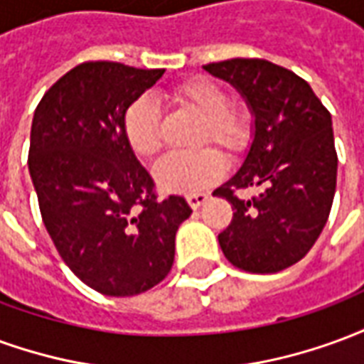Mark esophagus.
<instances>
[{"label": "esophagus", "instance_id": "1", "mask_svg": "<svg viewBox=\"0 0 364 364\" xmlns=\"http://www.w3.org/2000/svg\"><path fill=\"white\" fill-rule=\"evenodd\" d=\"M206 200H208V195H205V193H197V195H189V197H187V203H189L191 208H195V210L205 205Z\"/></svg>", "mask_w": 364, "mask_h": 364}]
</instances>
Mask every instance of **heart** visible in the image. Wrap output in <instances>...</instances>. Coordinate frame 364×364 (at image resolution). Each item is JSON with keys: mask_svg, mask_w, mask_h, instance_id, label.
<instances>
[{"mask_svg": "<svg viewBox=\"0 0 364 364\" xmlns=\"http://www.w3.org/2000/svg\"><path fill=\"white\" fill-rule=\"evenodd\" d=\"M175 103L195 112L203 119L198 144L214 142L218 148L236 156L244 151L252 138V122L242 109L230 107V97L218 83L210 80H189L173 91ZM124 136L130 148L151 158L164 144V120L156 99L140 95L124 111ZM226 171L224 158L216 150H200L195 154H169L156 166V181L167 193L197 195L208 189Z\"/></svg>", "mask_w": 364, "mask_h": 364, "instance_id": "1", "label": "heart"}]
</instances>
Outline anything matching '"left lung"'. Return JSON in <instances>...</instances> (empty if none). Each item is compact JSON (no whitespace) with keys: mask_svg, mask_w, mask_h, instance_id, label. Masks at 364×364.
I'll list each match as a JSON object with an SVG mask.
<instances>
[{"mask_svg":"<svg viewBox=\"0 0 364 364\" xmlns=\"http://www.w3.org/2000/svg\"><path fill=\"white\" fill-rule=\"evenodd\" d=\"M205 70L234 85L253 114L244 164L213 193L234 210L218 242L234 267L277 273L302 259L328 222L337 183L331 114L302 77L267 60L232 58ZM247 186L262 193L237 198Z\"/></svg>","mask_w":364,"mask_h":364,"instance_id":"8db88e82","label":"left lung"}]
</instances>
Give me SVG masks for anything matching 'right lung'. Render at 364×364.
I'll return each mask as SVG.
<instances>
[{
  "mask_svg": "<svg viewBox=\"0 0 364 364\" xmlns=\"http://www.w3.org/2000/svg\"><path fill=\"white\" fill-rule=\"evenodd\" d=\"M166 70L83 62L44 93L31 127L28 171L43 222L74 274L107 296H134L171 271L191 216L159 200L124 136V111Z\"/></svg>",
  "mask_w": 364,
  "mask_h": 364,
  "instance_id": "obj_1",
  "label": "right lung"
}]
</instances>
